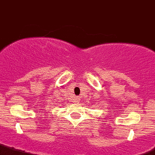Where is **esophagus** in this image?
Returning a JSON list of instances; mask_svg holds the SVG:
<instances>
[{
    "mask_svg": "<svg viewBox=\"0 0 155 155\" xmlns=\"http://www.w3.org/2000/svg\"><path fill=\"white\" fill-rule=\"evenodd\" d=\"M79 97H76V99H75V102H76V103H79Z\"/></svg>",
    "mask_w": 155,
    "mask_h": 155,
    "instance_id": "1",
    "label": "esophagus"
}]
</instances>
